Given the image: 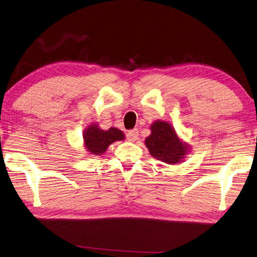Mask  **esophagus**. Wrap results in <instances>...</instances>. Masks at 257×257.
<instances>
[{"label":"esophagus","mask_w":257,"mask_h":257,"mask_svg":"<svg viewBox=\"0 0 257 257\" xmlns=\"http://www.w3.org/2000/svg\"><path fill=\"white\" fill-rule=\"evenodd\" d=\"M127 139L129 140V142H136V140L138 139V136H139V132L138 129H132L129 130V132L127 133Z\"/></svg>","instance_id":"obj_1"}]
</instances>
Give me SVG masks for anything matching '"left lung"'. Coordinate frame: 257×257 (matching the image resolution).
Masks as SVG:
<instances>
[{
  "label": "left lung",
  "instance_id": "obj_1",
  "mask_svg": "<svg viewBox=\"0 0 257 257\" xmlns=\"http://www.w3.org/2000/svg\"><path fill=\"white\" fill-rule=\"evenodd\" d=\"M150 130L152 134L145 140L150 155L169 165L182 162L187 154L188 146L182 143L172 124L157 120Z\"/></svg>",
  "mask_w": 257,
  "mask_h": 257
}]
</instances>
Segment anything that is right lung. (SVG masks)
Wrapping results in <instances>:
<instances>
[{
    "instance_id": "1",
    "label": "right lung",
    "mask_w": 257,
    "mask_h": 257,
    "mask_svg": "<svg viewBox=\"0 0 257 257\" xmlns=\"http://www.w3.org/2000/svg\"><path fill=\"white\" fill-rule=\"evenodd\" d=\"M122 139H124V135L121 130L112 127L108 130H102L95 123L90 124L83 134L85 148L90 155L95 156L103 154L110 144Z\"/></svg>"
}]
</instances>
